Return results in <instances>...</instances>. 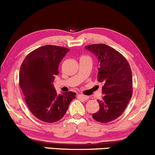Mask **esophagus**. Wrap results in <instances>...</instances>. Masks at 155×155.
Segmentation results:
<instances>
[{
	"mask_svg": "<svg viewBox=\"0 0 155 155\" xmlns=\"http://www.w3.org/2000/svg\"><path fill=\"white\" fill-rule=\"evenodd\" d=\"M78 97H79L80 98L83 99V100H88V98H89V97H88V96H86V95H83V94H79V95H78Z\"/></svg>",
	"mask_w": 155,
	"mask_h": 155,
	"instance_id": "1",
	"label": "esophagus"
}]
</instances>
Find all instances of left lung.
I'll use <instances>...</instances> for the list:
<instances>
[{"mask_svg":"<svg viewBox=\"0 0 155 155\" xmlns=\"http://www.w3.org/2000/svg\"><path fill=\"white\" fill-rule=\"evenodd\" d=\"M94 53L100 62L97 81L103 84L104 96L97 100L100 110L93 114L94 119L108 123L119 117L124 112L133 95V75L127 60L110 46L94 44L86 46Z\"/></svg>","mask_w":155,"mask_h":155,"instance_id":"left-lung-1","label":"left lung"}]
</instances>
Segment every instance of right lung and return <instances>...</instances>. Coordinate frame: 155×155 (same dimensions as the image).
<instances>
[{
	"label": "right lung",
	"mask_w": 155,
	"mask_h": 155,
	"mask_svg": "<svg viewBox=\"0 0 155 155\" xmlns=\"http://www.w3.org/2000/svg\"><path fill=\"white\" fill-rule=\"evenodd\" d=\"M69 51L56 45H45L28 53L21 64L20 83L28 107L38 119L53 123L65 115L74 92L58 94L53 87L58 65Z\"/></svg>",
	"instance_id": "right-lung-1"
}]
</instances>
